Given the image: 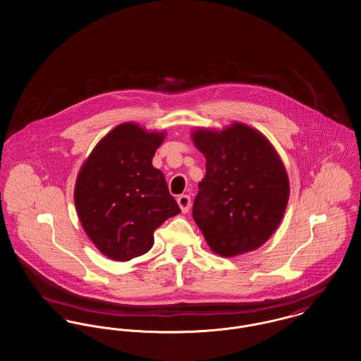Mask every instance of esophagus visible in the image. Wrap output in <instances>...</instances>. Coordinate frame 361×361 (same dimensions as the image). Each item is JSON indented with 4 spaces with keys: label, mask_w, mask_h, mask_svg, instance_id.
<instances>
[{
    "label": "esophagus",
    "mask_w": 361,
    "mask_h": 361,
    "mask_svg": "<svg viewBox=\"0 0 361 361\" xmlns=\"http://www.w3.org/2000/svg\"><path fill=\"white\" fill-rule=\"evenodd\" d=\"M177 203L178 206L181 207V212L183 213H188L190 212V207H191V197L190 195H181L177 197Z\"/></svg>",
    "instance_id": "1"
}]
</instances>
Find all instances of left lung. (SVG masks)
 <instances>
[{
	"label": "left lung",
	"instance_id": "8db88e82",
	"mask_svg": "<svg viewBox=\"0 0 361 361\" xmlns=\"http://www.w3.org/2000/svg\"><path fill=\"white\" fill-rule=\"evenodd\" d=\"M192 140L206 158L192 216L207 245L222 257L258 249L276 231L288 202L278 152L243 123L222 132L199 129Z\"/></svg>",
	"mask_w": 361,
	"mask_h": 361
}]
</instances>
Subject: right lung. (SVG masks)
Returning <instances> with one entry per match:
<instances>
[{
	"mask_svg": "<svg viewBox=\"0 0 361 361\" xmlns=\"http://www.w3.org/2000/svg\"><path fill=\"white\" fill-rule=\"evenodd\" d=\"M164 133L122 123L102 140L80 170L74 202L94 246L129 261L154 245V231L181 213L165 176L152 166Z\"/></svg>",
	"mask_w": 361,
	"mask_h": 361,
	"instance_id": "right-lung-1",
	"label": "right lung"
}]
</instances>
